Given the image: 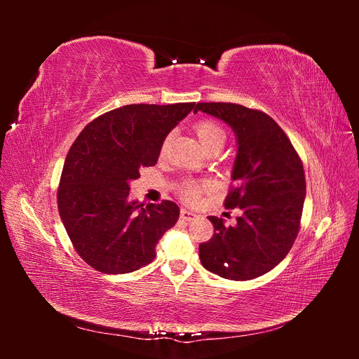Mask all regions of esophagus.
I'll return each mask as SVG.
<instances>
[{
    "mask_svg": "<svg viewBox=\"0 0 359 359\" xmlns=\"http://www.w3.org/2000/svg\"><path fill=\"white\" fill-rule=\"evenodd\" d=\"M196 217H198V214L194 212V211H190V210H186V208L181 210V219H182V220L191 222V220L196 219Z\"/></svg>",
    "mask_w": 359,
    "mask_h": 359,
    "instance_id": "34e87169",
    "label": "esophagus"
}]
</instances>
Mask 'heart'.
I'll list each match as a JSON object with an SVG mask.
<instances>
[{
	"instance_id": "obj_1",
	"label": "heart",
	"mask_w": 359,
	"mask_h": 359,
	"mask_svg": "<svg viewBox=\"0 0 359 359\" xmlns=\"http://www.w3.org/2000/svg\"><path fill=\"white\" fill-rule=\"evenodd\" d=\"M194 132H196L201 144L203 145L205 149H210L214 145H223L224 140H226V133L224 130L212 121H201L196 126H194ZM169 144V137L165 139V142L161 144V153H165L166 147ZM202 191V186L199 184H194V182H189L186 186L182 187V196L186 201L193 202L196 201L199 193Z\"/></svg>"
}]
</instances>
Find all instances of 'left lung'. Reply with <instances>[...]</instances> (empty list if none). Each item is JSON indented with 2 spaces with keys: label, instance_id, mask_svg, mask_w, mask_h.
<instances>
[{
  "label": "left lung",
  "instance_id": "8db88e82",
  "mask_svg": "<svg viewBox=\"0 0 359 359\" xmlns=\"http://www.w3.org/2000/svg\"><path fill=\"white\" fill-rule=\"evenodd\" d=\"M198 111L233 130V189L224 206L243 212L235 226L210 217L215 233L199 245L201 262L227 280L260 277L286 257L298 235L306 201L302 163L283 130L264 112L233 103H198Z\"/></svg>",
  "mask_w": 359,
  "mask_h": 359
}]
</instances>
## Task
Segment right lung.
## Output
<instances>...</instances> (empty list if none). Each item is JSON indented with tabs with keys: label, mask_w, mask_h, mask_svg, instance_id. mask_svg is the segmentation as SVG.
I'll use <instances>...</instances> for the list:
<instances>
[{
	"label": "right lung",
	"mask_w": 359,
	"mask_h": 359,
	"mask_svg": "<svg viewBox=\"0 0 359 359\" xmlns=\"http://www.w3.org/2000/svg\"><path fill=\"white\" fill-rule=\"evenodd\" d=\"M194 103L127 104L95 118L64 161L58 211L76 252L104 274H127L151 264L156 245L180 208L130 202V182L154 166L161 144Z\"/></svg>",
	"instance_id": "right-lung-1"
}]
</instances>
